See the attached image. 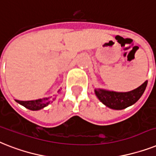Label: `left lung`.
Wrapping results in <instances>:
<instances>
[{
    "label": "left lung",
    "instance_id": "obj_1",
    "mask_svg": "<svg viewBox=\"0 0 156 156\" xmlns=\"http://www.w3.org/2000/svg\"><path fill=\"white\" fill-rule=\"evenodd\" d=\"M147 85V81L129 92H115L102 89H95L94 92L98 99L105 106L114 110H122L135 104L140 99L146 89Z\"/></svg>",
    "mask_w": 156,
    "mask_h": 156
}]
</instances>
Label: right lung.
Returning <instances> with one entry per match:
<instances>
[{
    "label": "right lung",
    "mask_w": 156,
    "mask_h": 156,
    "mask_svg": "<svg viewBox=\"0 0 156 156\" xmlns=\"http://www.w3.org/2000/svg\"><path fill=\"white\" fill-rule=\"evenodd\" d=\"M60 90H58V92ZM54 100V99H53ZM19 104L22 105L25 108L31 110V111H38L44 107H47L48 105L51 103L50 98H40L37 100H31V101H20V100H15Z\"/></svg>",
    "instance_id": "1"
}]
</instances>
